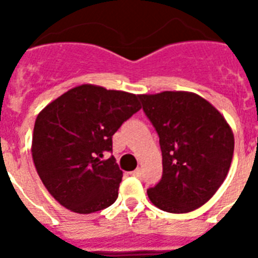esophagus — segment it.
<instances>
[{"label":"esophagus","mask_w":258,"mask_h":258,"mask_svg":"<svg viewBox=\"0 0 258 258\" xmlns=\"http://www.w3.org/2000/svg\"><path fill=\"white\" fill-rule=\"evenodd\" d=\"M131 175H134V176H141V175H142V170H141V169L134 170V171L131 172Z\"/></svg>","instance_id":"34e87169"}]
</instances>
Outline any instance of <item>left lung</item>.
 I'll return each mask as SVG.
<instances>
[{
  "instance_id": "1",
  "label": "left lung",
  "mask_w": 258,
  "mask_h": 258,
  "mask_svg": "<svg viewBox=\"0 0 258 258\" xmlns=\"http://www.w3.org/2000/svg\"><path fill=\"white\" fill-rule=\"evenodd\" d=\"M162 150V179L147 190L169 213H188L212 198L228 175L234 151L232 128L204 97L183 91L139 95Z\"/></svg>"
}]
</instances>
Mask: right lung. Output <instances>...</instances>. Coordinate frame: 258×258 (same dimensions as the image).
I'll return each instance as SVG.
<instances>
[{
	"label": "right lung",
	"instance_id": "1",
	"mask_svg": "<svg viewBox=\"0 0 258 258\" xmlns=\"http://www.w3.org/2000/svg\"><path fill=\"white\" fill-rule=\"evenodd\" d=\"M137 95L83 84L38 113L32 157L50 196L71 212L89 214L116 201L123 172L112 135L141 109Z\"/></svg>",
	"mask_w": 258,
	"mask_h": 258
}]
</instances>
